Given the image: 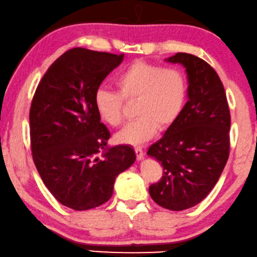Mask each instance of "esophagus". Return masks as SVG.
<instances>
[{"label":"esophagus","instance_id":"esophagus-1","mask_svg":"<svg viewBox=\"0 0 257 257\" xmlns=\"http://www.w3.org/2000/svg\"><path fill=\"white\" fill-rule=\"evenodd\" d=\"M134 151H135V154H136V158H137V160H139V161L143 160V157H144V153H143L142 148H141V147H135V148H134Z\"/></svg>","mask_w":257,"mask_h":257}]
</instances>
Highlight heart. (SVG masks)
Returning <instances> with one entry per match:
<instances>
[{"instance_id":"1","label":"heart","mask_w":257,"mask_h":257,"mask_svg":"<svg viewBox=\"0 0 257 257\" xmlns=\"http://www.w3.org/2000/svg\"><path fill=\"white\" fill-rule=\"evenodd\" d=\"M116 93L99 88L94 108L103 123L116 128L123 121V101L136 100L130 121L115 140L141 144L153 139L158 127L166 129L182 115L187 100V80L179 68L163 67L147 61H134L114 79Z\"/></svg>"}]
</instances>
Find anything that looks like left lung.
I'll return each instance as SVG.
<instances>
[{
    "label": "left lung",
    "mask_w": 257,
    "mask_h": 257,
    "mask_svg": "<svg viewBox=\"0 0 257 257\" xmlns=\"http://www.w3.org/2000/svg\"><path fill=\"white\" fill-rule=\"evenodd\" d=\"M186 68L189 88L182 115L148 150L163 166V176L149 187L162 207L183 211L205 199L229 156L230 113L225 88L211 65L190 53L166 59Z\"/></svg>",
    "instance_id": "obj_1"
}]
</instances>
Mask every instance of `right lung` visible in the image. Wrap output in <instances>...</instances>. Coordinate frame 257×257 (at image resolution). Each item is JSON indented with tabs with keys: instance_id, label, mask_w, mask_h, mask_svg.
<instances>
[{
	"instance_id": "1",
	"label": "right lung",
	"mask_w": 257,
	"mask_h": 257,
	"mask_svg": "<svg viewBox=\"0 0 257 257\" xmlns=\"http://www.w3.org/2000/svg\"><path fill=\"white\" fill-rule=\"evenodd\" d=\"M123 57L68 50L48 68L32 97L34 163L52 196L75 211L109 200L115 178L136 160L132 147L107 148L110 133L94 108V94Z\"/></svg>"
}]
</instances>
